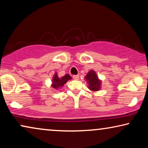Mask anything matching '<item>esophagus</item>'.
<instances>
[{"label": "esophagus", "mask_w": 148, "mask_h": 148, "mask_svg": "<svg viewBox=\"0 0 148 148\" xmlns=\"http://www.w3.org/2000/svg\"><path fill=\"white\" fill-rule=\"evenodd\" d=\"M79 76L78 75H73V79H75V80H77L79 79Z\"/></svg>", "instance_id": "obj_1"}]
</instances>
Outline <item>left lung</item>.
I'll list each match as a JSON object with an SVG mask.
<instances>
[{"mask_svg": "<svg viewBox=\"0 0 148 148\" xmlns=\"http://www.w3.org/2000/svg\"><path fill=\"white\" fill-rule=\"evenodd\" d=\"M85 79L88 83V88L92 92H97L102 88V80L98 78L96 72L94 70H90L85 76Z\"/></svg>", "mask_w": 148, "mask_h": 148, "instance_id": "obj_1", "label": "left lung"}]
</instances>
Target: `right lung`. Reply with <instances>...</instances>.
<instances>
[{"mask_svg":"<svg viewBox=\"0 0 148 148\" xmlns=\"http://www.w3.org/2000/svg\"><path fill=\"white\" fill-rule=\"evenodd\" d=\"M71 77L69 74H66L65 75L61 77H59L58 76L57 73H54V75L52 77V84L51 87L54 90H58L59 88H61L64 86V85L68 82L69 80L71 79Z\"/></svg>","mask_w":148,"mask_h":148,"instance_id":"right-lung-1","label":"right lung"}]
</instances>
